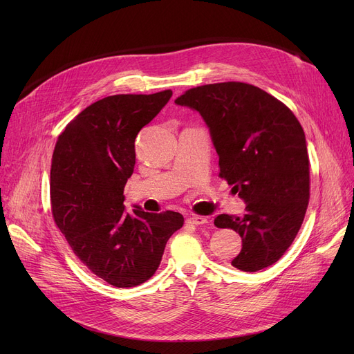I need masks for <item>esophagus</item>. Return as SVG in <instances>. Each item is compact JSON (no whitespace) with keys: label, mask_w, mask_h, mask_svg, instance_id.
I'll return each instance as SVG.
<instances>
[{"label":"esophagus","mask_w":354,"mask_h":354,"mask_svg":"<svg viewBox=\"0 0 354 354\" xmlns=\"http://www.w3.org/2000/svg\"><path fill=\"white\" fill-rule=\"evenodd\" d=\"M188 222L194 225H203V224H208V218L205 216H201V215H194L188 218Z\"/></svg>","instance_id":"1"}]
</instances>
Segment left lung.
<instances>
[{
	"label": "left lung",
	"instance_id": "8db88e82",
	"mask_svg": "<svg viewBox=\"0 0 354 354\" xmlns=\"http://www.w3.org/2000/svg\"><path fill=\"white\" fill-rule=\"evenodd\" d=\"M199 111L219 156V176L247 203L243 216L214 224L243 238L232 259L241 271L272 266L299 234L310 198L304 130L292 111L252 84L227 82L189 88L175 100Z\"/></svg>",
	"mask_w": 354,
	"mask_h": 354
}]
</instances>
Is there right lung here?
I'll list each match as a JSON object with an SVG mask.
<instances>
[{
	"instance_id": "1",
	"label": "right lung",
	"mask_w": 354,
	"mask_h": 354,
	"mask_svg": "<svg viewBox=\"0 0 354 354\" xmlns=\"http://www.w3.org/2000/svg\"><path fill=\"white\" fill-rule=\"evenodd\" d=\"M172 97L115 95L86 107L54 147L50 196L55 224L80 261L106 283L127 288L158 270L183 216L124 211L123 189L136 162L135 139Z\"/></svg>"
}]
</instances>
